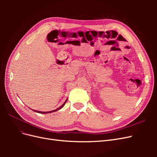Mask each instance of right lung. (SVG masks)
Instances as JSON below:
<instances>
[{
	"mask_svg": "<svg viewBox=\"0 0 157 157\" xmlns=\"http://www.w3.org/2000/svg\"><path fill=\"white\" fill-rule=\"evenodd\" d=\"M67 101V99H66L65 100V101L63 103V105H61V106H60L59 108H58V109H55V110H53V111H46V112H43V111H36V110H33L34 111H35L36 113H42V114H46V113H53V112H55V111H58V110H59V109H61V108L62 107H63V106L65 105V103H66V101Z\"/></svg>",
	"mask_w": 157,
	"mask_h": 157,
	"instance_id": "obj_1",
	"label": "right lung"
}]
</instances>
